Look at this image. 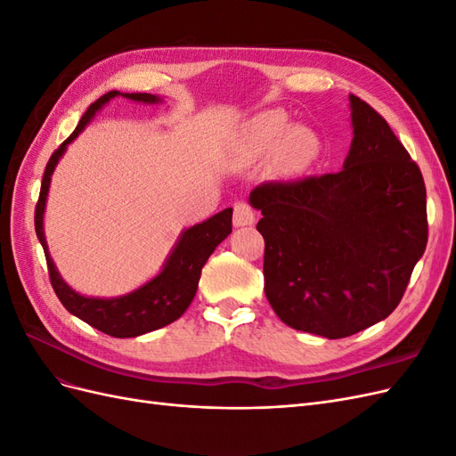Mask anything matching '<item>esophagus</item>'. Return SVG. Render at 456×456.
Listing matches in <instances>:
<instances>
[{"mask_svg":"<svg viewBox=\"0 0 456 456\" xmlns=\"http://www.w3.org/2000/svg\"><path fill=\"white\" fill-rule=\"evenodd\" d=\"M255 223V211L249 203H236L233 205V226L243 228V226H251Z\"/></svg>","mask_w":456,"mask_h":456,"instance_id":"esophagus-1","label":"esophagus"}]
</instances>
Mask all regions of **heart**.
Listing matches in <instances>:
<instances>
[{"label":"heart","mask_w":456,"mask_h":456,"mask_svg":"<svg viewBox=\"0 0 456 456\" xmlns=\"http://www.w3.org/2000/svg\"><path fill=\"white\" fill-rule=\"evenodd\" d=\"M243 148L249 156H266L278 150V158L285 169L300 171L315 159L320 139L306 126H291V119L281 110H268L247 127Z\"/></svg>","instance_id":"1"}]
</instances>
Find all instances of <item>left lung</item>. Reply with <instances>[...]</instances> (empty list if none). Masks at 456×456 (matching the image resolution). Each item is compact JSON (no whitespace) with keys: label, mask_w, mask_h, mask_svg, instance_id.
Listing matches in <instances>:
<instances>
[{"label":"left lung","mask_w":456,"mask_h":456,"mask_svg":"<svg viewBox=\"0 0 456 456\" xmlns=\"http://www.w3.org/2000/svg\"><path fill=\"white\" fill-rule=\"evenodd\" d=\"M354 139L342 171L256 186L265 293L280 320L344 338L388 317L428 241L419 165L386 119L348 96Z\"/></svg>","instance_id":"obj_1"}]
</instances>
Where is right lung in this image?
<instances>
[{"mask_svg": "<svg viewBox=\"0 0 456 456\" xmlns=\"http://www.w3.org/2000/svg\"><path fill=\"white\" fill-rule=\"evenodd\" d=\"M116 96H123V99L142 104L161 102L158 94L110 91L87 108V112L79 119L76 131L57 148V151H54L47 163L44 181H41L39 200L36 205V233L45 251L51 285L59 300L62 302V306L76 317H79L81 322L89 323L91 327L102 330V333L110 337L131 338L169 325L186 312L190 302L196 297L201 268L205 266L207 258L213 255L218 243L224 241L232 233V209L228 207V209L213 215L211 218L203 220V223L183 230L171 253L165 258L159 273L141 287H136L134 291L110 298L86 297L74 291L62 280L57 266H54L44 232V216L51 176L57 163L64 156L68 144H72L79 133L89 126L96 112L102 110L110 101L116 99Z\"/></svg>", "mask_w": 456, "mask_h": 456, "instance_id": "right-lung-1", "label": "right lung"}]
</instances>
